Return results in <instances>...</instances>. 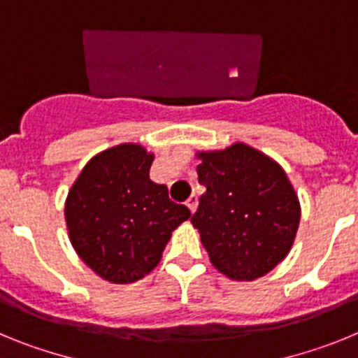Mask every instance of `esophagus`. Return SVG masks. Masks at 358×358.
<instances>
[{"label": "esophagus", "instance_id": "1", "mask_svg": "<svg viewBox=\"0 0 358 358\" xmlns=\"http://www.w3.org/2000/svg\"><path fill=\"white\" fill-rule=\"evenodd\" d=\"M197 204H199V197L197 195H189V199L188 201H186V206L189 208V211H192V213H194L195 210H197Z\"/></svg>", "mask_w": 358, "mask_h": 358}]
</instances>
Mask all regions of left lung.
<instances>
[{
    "instance_id": "1",
    "label": "left lung",
    "mask_w": 358,
    "mask_h": 358,
    "mask_svg": "<svg viewBox=\"0 0 358 358\" xmlns=\"http://www.w3.org/2000/svg\"><path fill=\"white\" fill-rule=\"evenodd\" d=\"M199 199L192 224L217 271L252 281L273 271L292 248L301 208L285 170L260 150L235 143L199 152Z\"/></svg>"
}]
</instances>
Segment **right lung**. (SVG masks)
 I'll list each match as a JSON object with an SVG mask.
<instances>
[{
    "label": "right lung",
    "mask_w": 358,
    "mask_h": 358,
    "mask_svg": "<svg viewBox=\"0 0 358 358\" xmlns=\"http://www.w3.org/2000/svg\"><path fill=\"white\" fill-rule=\"evenodd\" d=\"M141 145L107 148L85 164L66 199V224L82 262L110 283H132L159 264L172 231L189 218L150 181Z\"/></svg>",
    "instance_id": "right-lung-1"
}]
</instances>
